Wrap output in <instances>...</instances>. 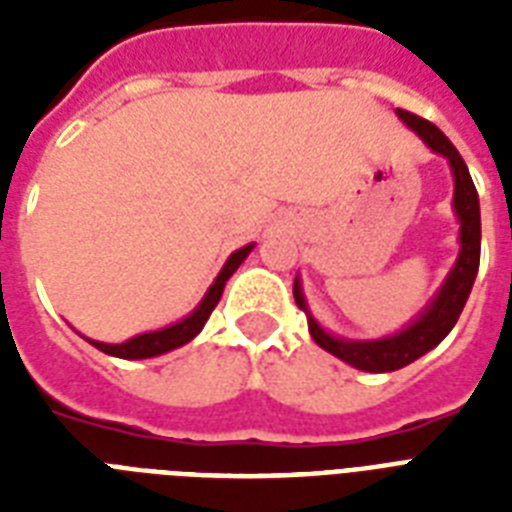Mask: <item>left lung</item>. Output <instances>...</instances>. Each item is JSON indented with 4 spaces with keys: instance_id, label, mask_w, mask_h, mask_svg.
<instances>
[{
    "instance_id": "left-lung-1",
    "label": "left lung",
    "mask_w": 512,
    "mask_h": 512,
    "mask_svg": "<svg viewBox=\"0 0 512 512\" xmlns=\"http://www.w3.org/2000/svg\"><path fill=\"white\" fill-rule=\"evenodd\" d=\"M396 114L433 154L444 156L449 162V170L454 177L452 209L457 215V223H460V255L454 260L452 271L444 279L441 289L430 297V303L404 329H398L396 335L377 337V340H348V337H337L327 332L319 321L313 319L311 308L305 303L303 284L297 276L295 303L308 316V332L316 340V345H321L327 353L337 356L345 364L356 366L361 372H396V369L412 364L420 356H425L428 350L436 348L460 319L462 308L468 303L470 289H473V281H476L478 263H481V207H478V193L468 172V164L462 162L460 151L452 146V140L446 138L436 124L409 114V111H401V108H396Z\"/></svg>"
}]
</instances>
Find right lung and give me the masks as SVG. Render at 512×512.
<instances>
[{"label": "right lung", "mask_w": 512, "mask_h": 512, "mask_svg": "<svg viewBox=\"0 0 512 512\" xmlns=\"http://www.w3.org/2000/svg\"><path fill=\"white\" fill-rule=\"evenodd\" d=\"M255 249V244H247V247L236 249V252H231V257L225 260V265L220 268V273H217V279L212 281V287L207 289V295L201 297V303L193 308L185 319L175 321V324H170V327L164 329H156V332H143V335H135L130 337V340L124 342H100V340H90V337H84V340L90 342V345H95L98 350H103V353H108V356H116V358H130V361H135V358H154V356H162V353H170V350L180 348V345H185V342H191L193 337L199 335L201 329H204V324H207L209 313L215 311V305L220 303V295H223L225 289V281L231 279L233 271L239 268L244 260H247V255Z\"/></svg>", "instance_id": "add662e5"}]
</instances>
